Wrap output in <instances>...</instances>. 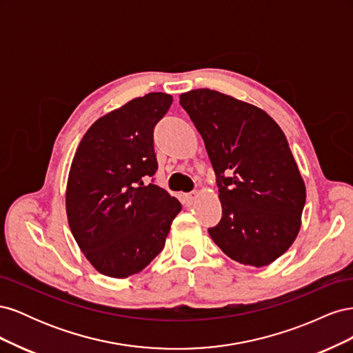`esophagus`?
I'll list each match as a JSON object with an SVG mask.
<instances>
[{
  "label": "esophagus",
  "mask_w": 353,
  "mask_h": 353,
  "mask_svg": "<svg viewBox=\"0 0 353 353\" xmlns=\"http://www.w3.org/2000/svg\"><path fill=\"white\" fill-rule=\"evenodd\" d=\"M197 194L196 193H188V194H184V203L187 206H191L194 203Z\"/></svg>",
  "instance_id": "1"
}]
</instances>
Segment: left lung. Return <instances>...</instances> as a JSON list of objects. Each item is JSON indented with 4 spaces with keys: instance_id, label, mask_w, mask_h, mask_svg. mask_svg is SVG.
Segmentation results:
<instances>
[{
    "instance_id": "left-lung-1",
    "label": "left lung",
    "mask_w": 353,
    "mask_h": 353,
    "mask_svg": "<svg viewBox=\"0 0 353 353\" xmlns=\"http://www.w3.org/2000/svg\"><path fill=\"white\" fill-rule=\"evenodd\" d=\"M216 175L222 218L212 240L232 261L261 268L290 248L306 188L281 128L253 104L208 88L179 95Z\"/></svg>"
}]
</instances>
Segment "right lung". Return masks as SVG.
<instances>
[{
    "instance_id": "1",
    "label": "right lung",
    "mask_w": 353,
    "mask_h": 353,
    "mask_svg": "<svg viewBox=\"0 0 353 353\" xmlns=\"http://www.w3.org/2000/svg\"><path fill=\"white\" fill-rule=\"evenodd\" d=\"M172 95L150 92L95 121L73 156L66 188L69 227L99 272L126 279L162 252L181 203L156 184L153 131Z\"/></svg>"
}]
</instances>
